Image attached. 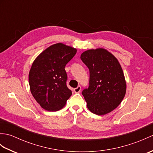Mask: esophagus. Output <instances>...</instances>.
<instances>
[{"label": "esophagus", "instance_id": "esophagus-1", "mask_svg": "<svg viewBox=\"0 0 153 153\" xmlns=\"http://www.w3.org/2000/svg\"><path fill=\"white\" fill-rule=\"evenodd\" d=\"M74 91L75 93H79V92L81 91V86H80V85H78V86H77V87H76V88L74 89Z\"/></svg>", "mask_w": 153, "mask_h": 153}]
</instances>
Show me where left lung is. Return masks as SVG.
<instances>
[{"label": "left lung", "mask_w": 153, "mask_h": 153, "mask_svg": "<svg viewBox=\"0 0 153 153\" xmlns=\"http://www.w3.org/2000/svg\"><path fill=\"white\" fill-rule=\"evenodd\" d=\"M81 59L89 70V86L82 91L87 108L97 115L112 112L121 103L126 92L118 60L105 48L83 52Z\"/></svg>", "instance_id": "8db88e82"}]
</instances>
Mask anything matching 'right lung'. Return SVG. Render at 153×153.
<instances>
[{
  "instance_id": "obj_1",
  "label": "right lung",
  "mask_w": 153,
  "mask_h": 153,
  "mask_svg": "<svg viewBox=\"0 0 153 153\" xmlns=\"http://www.w3.org/2000/svg\"><path fill=\"white\" fill-rule=\"evenodd\" d=\"M77 50L63 43L51 45L35 58L29 74L30 91L43 109L58 111L71 95L66 85L65 66Z\"/></svg>"
}]
</instances>
